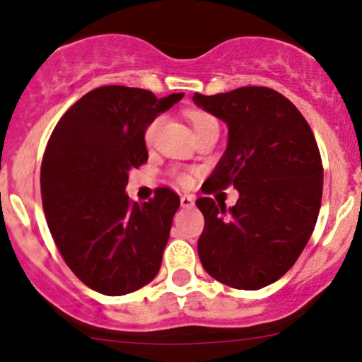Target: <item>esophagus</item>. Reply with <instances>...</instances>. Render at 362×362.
Returning <instances> with one entry per match:
<instances>
[{
  "label": "esophagus",
  "instance_id": "obj_1",
  "mask_svg": "<svg viewBox=\"0 0 362 362\" xmlns=\"http://www.w3.org/2000/svg\"><path fill=\"white\" fill-rule=\"evenodd\" d=\"M180 204H182V207H185V209H189V207H194V204H195L194 195H189V194L182 195V197H180Z\"/></svg>",
  "mask_w": 362,
  "mask_h": 362
}]
</instances>
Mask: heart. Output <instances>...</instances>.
Returning a JSON list of instances; mask_svg holds the SVG:
<instances>
[{
    "instance_id": "b5f03b06",
    "label": "heart",
    "mask_w": 362,
    "mask_h": 362,
    "mask_svg": "<svg viewBox=\"0 0 362 362\" xmlns=\"http://www.w3.org/2000/svg\"><path fill=\"white\" fill-rule=\"evenodd\" d=\"M189 119H190V122H192L195 131H197V129L207 126V124L216 122V120L211 117V115L204 114V112H190ZM160 120L161 119H155V120H151V122L148 124L146 131H144V139H146V143H151L153 138H155L158 127H160ZM178 180H180L182 184H189L190 177L185 175V173H182V175H178Z\"/></svg>"
}]
</instances>
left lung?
Returning <instances> with one entry per match:
<instances>
[{
	"mask_svg": "<svg viewBox=\"0 0 362 362\" xmlns=\"http://www.w3.org/2000/svg\"><path fill=\"white\" fill-rule=\"evenodd\" d=\"M192 100L228 127L224 155L202 190L233 185L240 194L228 209L211 197L195 201L206 221L199 259L223 284L265 288L293 267L313 233L323 189L317 141L301 112L265 86Z\"/></svg>",
	"mask_w": 362,
	"mask_h": 362,
	"instance_id": "1",
	"label": "left lung"
}]
</instances>
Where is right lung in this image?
Masks as SVG:
<instances>
[{
  "instance_id": "right-lung-1",
  "label": "right lung",
  "mask_w": 362,
  "mask_h": 362,
  "mask_svg": "<svg viewBox=\"0 0 362 362\" xmlns=\"http://www.w3.org/2000/svg\"><path fill=\"white\" fill-rule=\"evenodd\" d=\"M184 98L109 85L88 91L62 115L45 148L40 190L47 226L81 282L124 296L156 277L180 199L167 187L129 201V172L148 161L144 131Z\"/></svg>"
}]
</instances>
